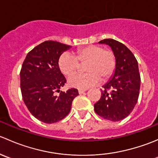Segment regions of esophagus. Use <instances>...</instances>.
Instances as JSON below:
<instances>
[{
	"label": "esophagus",
	"mask_w": 158,
	"mask_h": 158,
	"mask_svg": "<svg viewBox=\"0 0 158 158\" xmlns=\"http://www.w3.org/2000/svg\"><path fill=\"white\" fill-rule=\"evenodd\" d=\"M85 89H79V94H82V93H84V92H85Z\"/></svg>",
	"instance_id": "esophagus-1"
}]
</instances>
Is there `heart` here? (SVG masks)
I'll return each instance as SVG.
<instances>
[{
  "label": "heart",
  "mask_w": 158,
  "mask_h": 158,
  "mask_svg": "<svg viewBox=\"0 0 158 158\" xmlns=\"http://www.w3.org/2000/svg\"><path fill=\"white\" fill-rule=\"evenodd\" d=\"M79 63H85L84 70L87 73H77L70 76L68 83L71 87L85 89L97 85L101 81L109 79L116 66V58L110 49H103L98 45H89L77 49L75 56L64 52L60 56L58 66L60 71L69 76L79 66Z\"/></svg>",
  "instance_id": "obj_1"
}]
</instances>
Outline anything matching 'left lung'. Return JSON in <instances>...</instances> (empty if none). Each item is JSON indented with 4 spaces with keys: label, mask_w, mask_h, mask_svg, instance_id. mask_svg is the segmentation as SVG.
Returning a JSON list of instances; mask_svg holds the SVG:
<instances>
[{
    "label": "left lung",
    "mask_w": 158,
    "mask_h": 158,
    "mask_svg": "<svg viewBox=\"0 0 158 158\" xmlns=\"http://www.w3.org/2000/svg\"><path fill=\"white\" fill-rule=\"evenodd\" d=\"M98 44L111 47L116 58L115 70L103 85L99 101L94 105L96 114L107 120L118 122L130 114L139 96L141 77L136 58L126 46L113 39Z\"/></svg>",
    "instance_id": "8db88e82"
}]
</instances>
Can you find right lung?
<instances>
[{
  "instance_id": "right-lung-1",
  "label": "right lung",
  "mask_w": 158,
  "mask_h": 158,
  "mask_svg": "<svg viewBox=\"0 0 158 158\" xmlns=\"http://www.w3.org/2000/svg\"><path fill=\"white\" fill-rule=\"evenodd\" d=\"M70 47L56 41H45L28 52L22 65L20 76L23 100L30 112L44 123L64 118L79 95L76 89L60 91L66 80L58 61ZM56 92L60 94L56 95Z\"/></svg>"
}]
</instances>
